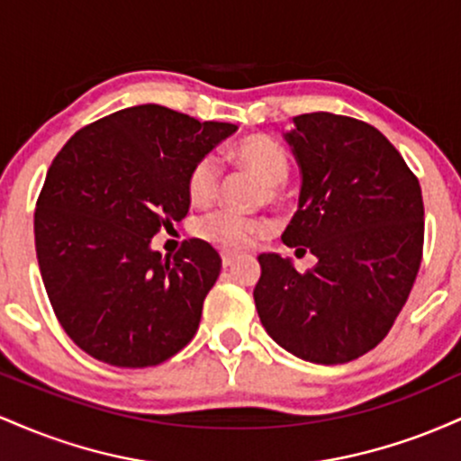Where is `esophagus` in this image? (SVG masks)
I'll return each instance as SVG.
<instances>
[{"label": "esophagus", "instance_id": "obj_1", "mask_svg": "<svg viewBox=\"0 0 461 461\" xmlns=\"http://www.w3.org/2000/svg\"><path fill=\"white\" fill-rule=\"evenodd\" d=\"M221 260H223V267H225V268H230L231 264L236 262V256H234V253H227V251H223V253H221Z\"/></svg>", "mask_w": 461, "mask_h": 461}]
</instances>
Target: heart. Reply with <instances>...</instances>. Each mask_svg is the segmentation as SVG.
I'll return each instance as SVG.
<instances>
[{
	"instance_id": "heart-1",
	"label": "heart",
	"mask_w": 461,
	"mask_h": 461,
	"mask_svg": "<svg viewBox=\"0 0 461 461\" xmlns=\"http://www.w3.org/2000/svg\"><path fill=\"white\" fill-rule=\"evenodd\" d=\"M230 158L240 167L249 168L253 176L260 177L268 201H277L282 197V184L288 179L290 173V158L277 140L268 139V136H247L234 145ZM219 186L221 168L212 156H203L193 164L186 179L190 203L205 208L216 199ZM268 230H271V223L267 219L242 216L230 212V210L208 214L197 225V234L203 240L223 247L227 251H245L258 238L268 234Z\"/></svg>"
}]
</instances>
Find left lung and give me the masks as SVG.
<instances>
[{"label":"left lung","mask_w":461,"mask_h":461,"mask_svg":"<svg viewBox=\"0 0 461 461\" xmlns=\"http://www.w3.org/2000/svg\"><path fill=\"white\" fill-rule=\"evenodd\" d=\"M299 210L284 245L316 256L299 273L262 253L253 299L268 336L305 362L345 364L388 336L416 282L425 240L420 184L394 145L351 116H294Z\"/></svg>","instance_id":"1"}]
</instances>
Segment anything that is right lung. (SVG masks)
<instances>
[{
	"mask_svg": "<svg viewBox=\"0 0 461 461\" xmlns=\"http://www.w3.org/2000/svg\"><path fill=\"white\" fill-rule=\"evenodd\" d=\"M234 131L145 104L95 121L58 151L36 201V258L56 319L88 356L145 368L193 340L219 253L190 238L162 258L151 238L188 214L190 168Z\"/></svg>",
	"mask_w": 461,
	"mask_h": 461,
	"instance_id": "obj_1",
	"label": "right lung"
}]
</instances>
